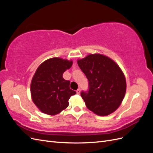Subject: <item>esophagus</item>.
Listing matches in <instances>:
<instances>
[{"label":"esophagus","mask_w":153,"mask_h":153,"mask_svg":"<svg viewBox=\"0 0 153 153\" xmlns=\"http://www.w3.org/2000/svg\"><path fill=\"white\" fill-rule=\"evenodd\" d=\"M80 92H81L80 89V88H78V89L76 90V93H77V94H80Z\"/></svg>","instance_id":"1"}]
</instances>
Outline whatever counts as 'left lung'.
<instances>
[{"mask_svg":"<svg viewBox=\"0 0 153 153\" xmlns=\"http://www.w3.org/2000/svg\"><path fill=\"white\" fill-rule=\"evenodd\" d=\"M77 63L89 82V90L81 92L88 109L101 116L116 110L126 91V78L121 68L101 54H90L78 59Z\"/></svg>","mask_w":153,"mask_h":153,"instance_id":"8db88e82","label":"left lung"}]
</instances>
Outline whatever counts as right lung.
Returning a JSON list of instances; mask_svg holds the SVG:
<instances>
[{"instance_id": "obj_1", "label": "right lung", "mask_w": 153, "mask_h": 153, "mask_svg": "<svg viewBox=\"0 0 153 153\" xmlns=\"http://www.w3.org/2000/svg\"><path fill=\"white\" fill-rule=\"evenodd\" d=\"M72 61L54 57L43 62L37 69L30 84L32 99L41 112L56 115L66 108L70 97L76 94L69 88L70 82L62 75Z\"/></svg>"}]
</instances>
